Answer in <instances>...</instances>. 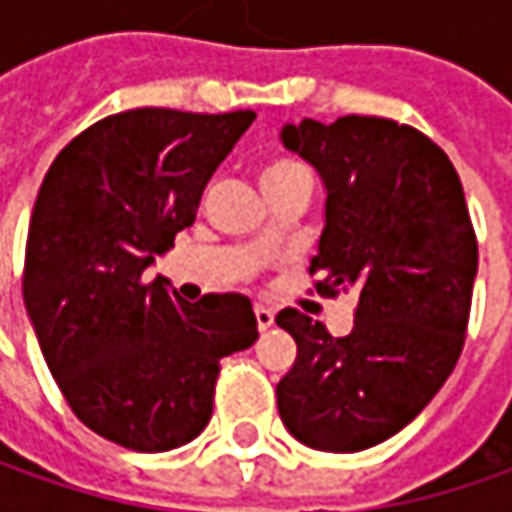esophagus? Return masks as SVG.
Wrapping results in <instances>:
<instances>
[{"instance_id":"esophagus-1","label":"esophagus","mask_w":512,"mask_h":512,"mask_svg":"<svg viewBox=\"0 0 512 512\" xmlns=\"http://www.w3.org/2000/svg\"><path fill=\"white\" fill-rule=\"evenodd\" d=\"M253 313H256V325H259V330H267V327H273V322H276V313L265 305H256Z\"/></svg>"}]
</instances>
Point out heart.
<instances>
[{
	"label": "heart",
	"instance_id": "b5f03b06",
	"mask_svg": "<svg viewBox=\"0 0 512 512\" xmlns=\"http://www.w3.org/2000/svg\"><path fill=\"white\" fill-rule=\"evenodd\" d=\"M296 170H305L299 162H293V159H276V162H270L265 170H262V182H270V179H276V176H285V173H296Z\"/></svg>",
	"mask_w": 512,
	"mask_h": 512
}]
</instances>
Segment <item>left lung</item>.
Listing matches in <instances>:
<instances>
[{
	"instance_id": "obj_1",
	"label": "left lung",
	"mask_w": 512,
	"mask_h": 512,
	"mask_svg": "<svg viewBox=\"0 0 512 512\" xmlns=\"http://www.w3.org/2000/svg\"><path fill=\"white\" fill-rule=\"evenodd\" d=\"M279 139L319 173L325 227L310 273L322 293H356V322L330 336L282 310L296 362L276 384L299 442L356 453L413 422L459 362L479 270L453 162L424 133L379 116L285 122Z\"/></svg>"
}]
</instances>
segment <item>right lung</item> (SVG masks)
Returning <instances> with one entry per match:
<instances>
[{"instance_id": "1", "label": "right lung", "mask_w": 512, "mask_h": 512, "mask_svg": "<svg viewBox=\"0 0 512 512\" xmlns=\"http://www.w3.org/2000/svg\"><path fill=\"white\" fill-rule=\"evenodd\" d=\"M256 113L136 108L82 130L45 173L25 247V310L73 413L165 453L210 422L219 362L259 339L242 293L185 302L148 282L193 225L207 179Z\"/></svg>"}]
</instances>
